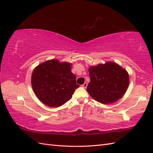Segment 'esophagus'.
<instances>
[{
  "label": "esophagus",
  "instance_id": "34e87169",
  "mask_svg": "<svg viewBox=\"0 0 153 153\" xmlns=\"http://www.w3.org/2000/svg\"><path fill=\"white\" fill-rule=\"evenodd\" d=\"M82 87H84V89H86V87H87V83H84V84L82 85Z\"/></svg>",
  "mask_w": 153,
  "mask_h": 153
}]
</instances>
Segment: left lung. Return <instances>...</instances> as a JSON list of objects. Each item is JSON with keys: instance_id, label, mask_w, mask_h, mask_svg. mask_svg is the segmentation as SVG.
<instances>
[{"instance_id": "obj_1", "label": "left lung", "mask_w": 153, "mask_h": 153, "mask_svg": "<svg viewBox=\"0 0 153 153\" xmlns=\"http://www.w3.org/2000/svg\"><path fill=\"white\" fill-rule=\"evenodd\" d=\"M91 81L87 91L94 100L110 104L121 99L129 84L128 71L118 64L108 61L89 67Z\"/></svg>"}]
</instances>
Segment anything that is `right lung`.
Instances as JSON below:
<instances>
[{
    "label": "right lung",
    "instance_id": "1",
    "mask_svg": "<svg viewBox=\"0 0 153 153\" xmlns=\"http://www.w3.org/2000/svg\"><path fill=\"white\" fill-rule=\"evenodd\" d=\"M71 68V63L50 59L34 69L31 76L32 89L43 104L59 107L71 98L74 91L79 87Z\"/></svg>",
    "mask_w": 153,
    "mask_h": 153
}]
</instances>
